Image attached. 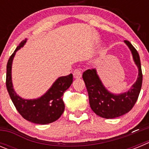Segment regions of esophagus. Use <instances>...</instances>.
Masks as SVG:
<instances>
[{"instance_id":"esophagus-1","label":"esophagus","mask_w":149,"mask_h":149,"mask_svg":"<svg viewBox=\"0 0 149 149\" xmlns=\"http://www.w3.org/2000/svg\"><path fill=\"white\" fill-rule=\"evenodd\" d=\"M73 76L75 79L81 78V77H82V73H81V72L80 70H78V69H76V70H74V72Z\"/></svg>"}]
</instances>
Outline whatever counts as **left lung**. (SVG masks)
Listing matches in <instances>:
<instances>
[{
	"label": "left lung",
	"instance_id": "obj_1",
	"mask_svg": "<svg viewBox=\"0 0 149 149\" xmlns=\"http://www.w3.org/2000/svg\"><path fill=\"white\" fill-rule=\"evenodd\" d=\"M131 52L134 63L138 68L136 82L125 93L116 94L108 90L101 81L95 68L87 69L83 74L91 109L96 115L105 119H114L128 113L137 101L143 83L141 63L137 51L130 42L124 41Z\"/></svg>",
	"mask_w": 149,
	"mask_h": 149
}]
</instances>
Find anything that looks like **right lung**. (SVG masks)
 Listing matches in <instances>:
<instances>
[{"label": "right lung", "mask_w": 149, "mask_h": 149, "mask_svg": "<svg viewBox=\"0 0 149 149\" xmlns=\"http://www.w3.org/2000/svg\"><path fill=\"white\" fill-rule=\"evenodd\" d=\"M23 40L13 52L6 65V85L13 103L24 119L33 123L46 125L54 122L61 116L65 109L63 103V93L70 87L73 76H63L56 79L44 95L34 99H25L18 95L13 88L12 81V65L15 54L27 42Z\"/></svg>", "instance_id": "1"}]
</instances>
